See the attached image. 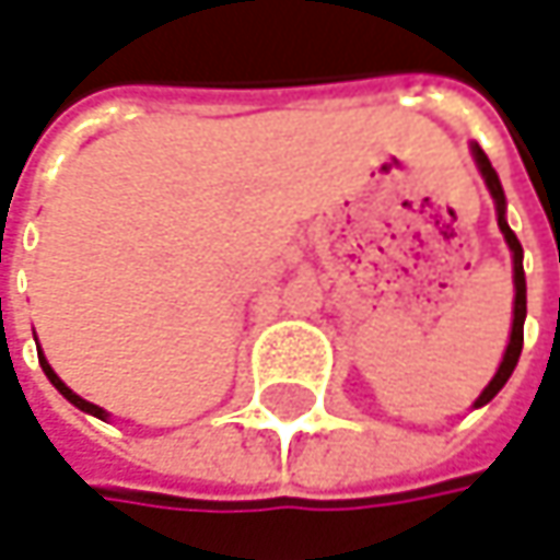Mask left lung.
Here are the masks:
<instances>
[{
    "label": "left lung",
    "mask_w": 560,
    "mask_h": 560,
    "mask_svg": "<svg viewBox=\"0 0 560 560\" xmlns=\"http://www.w3.org/2000/svg\"><path fill=\"white\" fill-rule=\"evenodd\" d=\"M475 150V160H478V170H481L483 182H487V188H490V195H493V201H497V224L503 230V236H506V243H510V249H513V281H516V307H513V332H510V346H506V352H503V362H500V369H497V375H493V382L483 387V394L475 400V407H483L487 400H493L497 394H500V387L510 382V375H513V369H516V362H520V352H523V320H526V272H523V246H520V240H516V233L510 230L506 224V198H503V188H500V178L493 173V166H490V160H487V153H483L481 147L475 143L471 147Z\"/></svg>",
    "instance_id": "1"
}]
</instances>
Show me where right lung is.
Wrapping results in <instances>:
<instances>
[{
    "mask_svg": "<svg viewBox=\"0 0 560 560\" xmlns=\"http://www.w3.org/2000/svg\"><path fill=\"white\" fill-rule=\"evenodd\" d=\"M37 359H40V369H44V375L50 378V384H54V387H57V390H60V394H63V397H67V400L73 404V407L85 410V413H92V417H98V420H105V410H102V407H95V404H89V400H82L79 394H73V390H70L67 384L57 378V372H54V369L47 365V359H44L40 352H37Z\"/></svg>",
    "mask_w": 560,
    "mask_h": 560,
    "instance_id": "add662e5",
    "label": "right lung"
}]
</instances>
